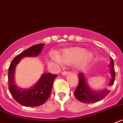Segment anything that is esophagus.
<instances>
[{"instance_id": "obj_1", "label": "esophagus", "mask_w": 123, "mask_h": 123, "mask_svg": "<svg viewBox=\"0 0 123 123\" xmlns=\"http://www.w3.org/2000/svg\"><path fill=\"white\" fill-rule=\"evenodd\" d=\"M68 73V71H63L62 72V75H66Z\"/></svg>"}]
</instances>
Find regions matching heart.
Masks as SVG:
<instances>
[{
	"mask_svg": "<svg viewBox=\"0 0 123 123\" xmlns=\"http://www.w3.org/2000/svg\"><path fill=\"white\" fill-rule=\"evenodd\" d=\"M92 55L91 53H86V49L81 47H74L66 50L60 56L57 54L52 55V59L60 65L63 63L69 64L76 63L77 69H82L85 67L91 60Z\"/></svg>",
	"mask_w": 123,
	"mask_h": 123,
	"instance_id": "1",
	"label": "heart"
}]
</instances>
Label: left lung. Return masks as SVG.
Wrapping results in <instances>:
<instances>
[{
    "label": "left lung",
    "instance_id": "8db88e82",
    "mask_svg": "<svg viewBox=\"0 0 123 123\" xmlns=\"http://www.w3.org/2000/svg\"><path fill=\"white\" fill-rule=\"evenodd\" d=\"M110 68L111 78L110 79L109 86H111L114 84L115 78V70L114 68V62L113 59H111V62L110 65ZM83 74L82 73H79L78 74L79 83H78L76 89L75 90L74 92V94L76 97L80 102L86 103V104L95 103L104 99L105 97L109 94L110 91L107 89L100 91H92L87 84L86 79Z\"/></svg>",
    "mask_w": 123,
    "mask_h": 123
}]
</instances>
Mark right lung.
Segmentation results:
<instances>
[{
	"label": "right lung",
	"instance_id": "add662e5",
	"mask_svg": "<svg viewBox=\"0 0 123 123\" xmlns=\"http://www.w3.org/2000/svg\"><path fill=\"white\" fill-rule=\"evenodd\" d=\"M44 44L32 45L13 58L8 68V89L14 99L20 105L25 106H37L44 104L49 97L53 83L56 74L46 73L42 74L40 80L32 87L21 89L15 84L14 73L16 65L24 56H37L39 54Z\"/></svg>",
	"mask_w": 123,
	"mask_h": 123
}]
</instances>
